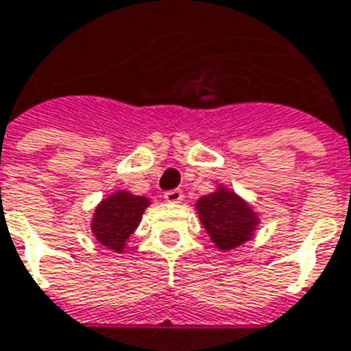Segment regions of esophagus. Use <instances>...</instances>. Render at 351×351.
I'll list each match as a JSON object with an SVG mask.
<instances>
[{
  "mask_svg": "<svg viewBox=\"0 0 351 351\" xmlns=\"http://www.w3.org/2000/svg\"><path fill=\"white\" fill-rule=\"evenodd\" d=\"M163 197H165V201H167V203H178V201H182L184 193H182V190L175 188V190H169V192H165V195H163Z\"/></svg>",
  "mask_w": 351,
  "mask_h": 351,
  "instance_id": "1",
  "label": "esophagus"
}]
</instances>
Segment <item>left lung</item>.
Here are the masks:
<instances>
[{"instance_id":"8db88e82","label":"left lung","mask_w":351,"mask_h":351,"mask_svg":"<svg viewBox=\"0 0 351 351\" xmlns=\"http://www.w3.org/2000/svg\"><path fill=\"white\" fill-rule=\"evenodd\" d=\"M195 209L210 241L220 251H232L249 241L258 224L256 213L237 193L226 188H218L217 192L199 197Z\"/></svg>"}]
</instances>
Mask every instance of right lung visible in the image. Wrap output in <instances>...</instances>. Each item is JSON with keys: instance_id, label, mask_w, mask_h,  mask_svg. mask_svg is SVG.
<instances>
[{"instance_id": "1", "label": "right lung", "mask_w": 351, "mask_h": 351, "mask_svg": "<svg viewBox=\"0 0 351 351\" xmlns=\"http://www.w3.org/2000/svg\"><path fill=\"white\" fill-rule=\"evenodd\" d=\"M148 205L150 199L142 195H133L129 192L112 193L110 197L100 201V205L95 209L90 224L93 235L106 249L121 252Z\"/></svg>"}]
</instances>
